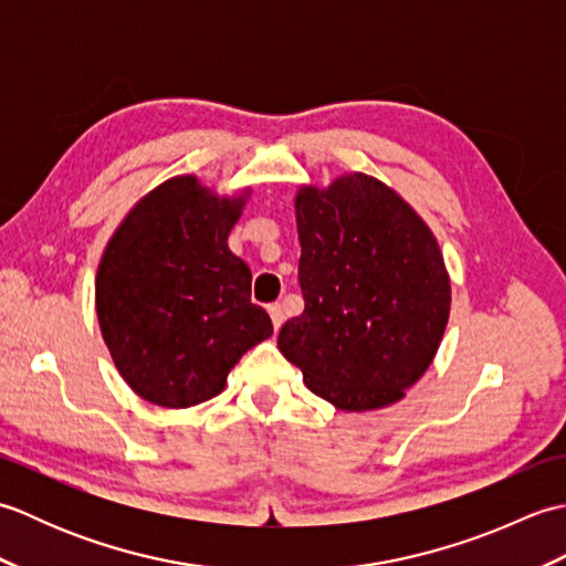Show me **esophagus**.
Returning <instances> with one entry per match:
<instances>
[{
    "label": "esophagus",
    "instance_id": "34e87169",
    "mask_svg": "<svg viewBox=\"0 0 566 566\" xmlns=\"http://www.w3.org/2000/svg\"><path fill=\"white\" fill-rule=\"evenodd\" d=\"M268 311H270V318H272L274 331H280L282 323H284V311H282V306H280V304H270Z\"/></svg>",
    "mask_w": 566,
    "mask_h": 566
}]
</instances>
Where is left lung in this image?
Masks as SVG:
<instances>
[{
	"label": "left lung",
	"instance_id": "left-lung-1",
	"mask_svg": "<svg viewBox=\"0 0 566 566\" xmlns=\"http://www.w3.org/2000/svg\"><path fill=\"white\" fill-rule=\"evenodd\" d=\"M296 228L304 314L282 326V355L340 411L403 399L450 316L436 235L394 189L363 172L298 189Z\"/></svg>",
	"mask_w": 566,
	"mask_h": 566
}]
</instances>
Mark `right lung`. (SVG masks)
Returning <instances> with one entry per match:
<instances>
[{
	"label": "right lung",
	"instance_id": "obj_1",
	"mask_svg": "<svg viewBox=\"0 0 566 566\" xmlns=\"http://www.w3.org/2000/svg\"><path fill=\"white\" fill-rule=\"evenodd\" d=\"M245 197L185 175L143 197L97 270V316L118 375L140 399L187 408L213 399L228 371L272 335L250 302L252 272L228 250Z\"/></svg>",
	"mask_w": 566,
	"mask_h": 566
}]
</instances>
